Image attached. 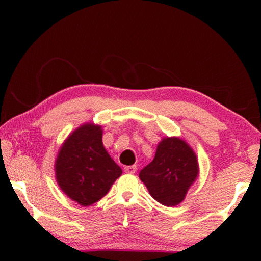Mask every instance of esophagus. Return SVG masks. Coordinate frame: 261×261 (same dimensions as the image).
I'll return each instance as SVG.
<instances>
[{"label": "esophagus", "instance_id": "34e87169", "mask_svg": "<svg viewBox=\"0 0 261 261\" xmlns=\"http://www.w3.org/2000/svg\"><path fill=\"white\" fill-rule=\"evenodd\" d=\"M137 170V167L136 166H127L124 168V171L127 174H135Z\"/></svg>", "mask_w": 261, "mask_h": 261}]
</instances>
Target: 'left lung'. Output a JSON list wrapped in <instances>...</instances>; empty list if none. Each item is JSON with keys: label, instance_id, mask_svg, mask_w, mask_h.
I'll return each mask as SVG.
<instances>
[{"label": "left lung", "instance_id": "1", "mask_svg": "<svg viewBox=\"0 0 261 261\" xmlns=\"http://www.w3.org/2000/svg\"><path fill=\"white\" fill-rule=\"evenodd\" d=\"M199 176V163L192 147L179 137H163L153 161L139 173V178L160 204H180Z\"/></svg>", "mask_w": 261, "mask_h": 261}]
</instances>
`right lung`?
Here are the masks:
<instances>
[{"label": "right lung", "mask_w": 261, "mask_h": 261, "mask_svg": "<svg viewBox=\"0 0 261 261\" xmlns=\"http://www.w3.org/2000/svg\"><path fill=\"white\" fill-rule=\"evenodd\" d=\"M54 167L62 191L83 207L99 201L122 175L103 146L102 126L94 123H84L68 136Z\"/></svg>", "instance_id": "1"}]
</instances>
